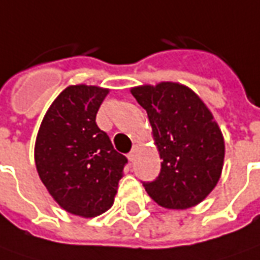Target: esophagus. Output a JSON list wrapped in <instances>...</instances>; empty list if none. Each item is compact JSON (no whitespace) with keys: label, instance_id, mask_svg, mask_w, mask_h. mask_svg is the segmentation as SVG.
Instances as JSON below:
<instances>
[{"label":"esophagus","instance_id":"34e87169","mask_svg":"<svg viewBox=\"0 0 260 260\" xmlns=\"http://www.w3.org/2000/svg\"><path fill=\"white\" fill-rule=\"evenodd\" d=\"M138 151H139V145H135V146L132 148V151H131V152L128 153V158H129L131 162H134V160L137 159Z\"/></svg>","mask_w":260,"mask_h":260}]
</instances>
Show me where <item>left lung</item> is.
I'll use <instances>...</instances> for the list:
<instances>
[{
  "instance_id": "1",
  "label": "left lung",
  "mask_w": 260,
  "mask_h": 260,
  "mask_svg": "<svg viewBox=\"0 0 260 260\" xmlns=\"http://www.w3.org/2000/svg\"><path fill=\"white\" fill-rule=\"evenodd\" d=\"M131 93L146 109L162 159L158 178L144 182L145 190L168 209L202 202L216 186L225 158L212 112L192 89L176 82L137 86Z\"/></svg>"
}]
</instances>
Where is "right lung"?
I'll return each mask as SVG.
<instances>
[{
    "instance_id": "right-lung-1",
    "label": "right lung",
    "mask_w": 260,
    "mask_h": 260,
    "mask_svg": "<svg viewBox=\"0 0 260 260\" xmlns=\"http://www.w3.org/2000/svg\"><path fill=\"white\" fill-rule=\"evenodd\" d=\"M108 89L71 85L55 98L35 142V165L49 195L82 218L107 212L128 159L95 122Z\"/></svg>"
}]
</instances>
